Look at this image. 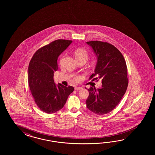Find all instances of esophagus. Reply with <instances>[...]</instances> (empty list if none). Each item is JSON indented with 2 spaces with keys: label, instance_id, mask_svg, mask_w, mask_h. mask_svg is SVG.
<instances>
[{
  "label": "esophagus",
  "instance_id": "1",
  "mask_svg": "<svg viewBox=\"0 0 155 155\" xmlns=\"http://www.w3.org/2000/svg\"><path fill=\"white\" fill-rule=\"evenodd\" d=\"M74 89H75V90H78L82 89V87H80V86H76V87H75Z\"/></svg>",
  "mask_w": 155,
  "mask_h": 155
}]
</instances>
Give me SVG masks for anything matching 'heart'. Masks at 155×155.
<instances>
[{
    "instance_id": "b5f03b06",
    "label": "heart",
    "mask_w": 155,
    "mask_h": 155,
    "mask_svg": "<svg viewBox=\"0 0 155 155\" xmlns=\"http://www.w3.org/2000/svg\"><path fill=\"white\" fill-rule=\"evenodd\" d=\"M74 55H75L77 60H83L86 61H87V60L88 58V56H89V54H88V53L87 52V51L82 48H78L75 49ZM78 80V78L76 77L75 80Z\"/></svg>"
}]
</instances>
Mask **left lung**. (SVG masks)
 Masks as SVG:
<instances>
[{"mask_svg":"<svg viewBox=\"0 0 155 155\" xmlns=\"http://www.w3.org/2000/svg\"><path fill=\"white\" fill-rule=\"evenodd\" d=\"M97 57L94 73L89 80L95 76L102 79L100 89L90 87L89 95L86 101V106L91 111L103 115L113 111L120 102L127 90L128 84L126 61L117 48L107 42L87 41Z\"/></svg>","mask_w":155,"mask_h":155,"instance_id":"left-lung-1","label":"left lung"}]
</instances>
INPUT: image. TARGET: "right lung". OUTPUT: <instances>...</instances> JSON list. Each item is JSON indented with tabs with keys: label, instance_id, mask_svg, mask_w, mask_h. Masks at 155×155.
<instances>
[{
	"label": "right lung",
	"instance_id": "1",
	"mask_svg": "<svg viewBox=\"0 0 155 155\" xmlns=\"http://www.w3.org/2000/svg\"><path fill=\"white\" fill-rule=\"evenodd\" d=\"M72 42L59 39L38 49L33 54L28 66V84L38 107L47 114L61 110L73 86L54 84V73L58 70V57Z\"/></svg>",
	"mask_w": 155,
	"mask_h": 155
}]
</instances>
